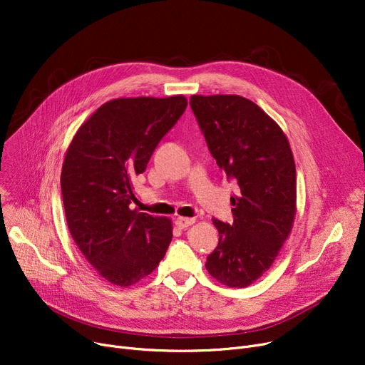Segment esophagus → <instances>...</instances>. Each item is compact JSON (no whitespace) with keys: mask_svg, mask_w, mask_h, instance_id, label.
Segmentation results:
<instances>
[{"mask_svg":"<svg viewBox=\"0 0 365 365\" xmlns=\"http://www.w3.org/2000/svg\"><path fill=\"white\" fill-rule=\"evenodd\" d=\"M195 223V219H189V217H178L176 219V225L180 227V229H185L190 225Z\"/></svg>","mask_w":365,"mask_h":365,"instance_id":"esophagus-1","label":"esophagus"}]
</instances>
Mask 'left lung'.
I'll return each mask as SVG.
<instances>
[{
    "instance_id": "8db88e82",
    "label": "left lung",
    "mask_w": 365,
    "mask_h": 365,
    "mask_svg": "<svg viewBox=\"0 0 365 365\" xmlns=\"http://www.w3.org/2000/svg\"><path fill=\"white\" fill-rule=\"evenodd\" d=\"M210 153L235 179L234 222L213 219L219 244L207 257L208 274L227 287H247L275 262L296 215V165L279 125L255 102L235 94L189 101Z\"/></svg>"
}]
</instances>
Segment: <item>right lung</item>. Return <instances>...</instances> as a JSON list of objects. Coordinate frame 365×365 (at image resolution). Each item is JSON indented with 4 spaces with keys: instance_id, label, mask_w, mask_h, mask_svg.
<instances>
[{
    "instance_id": "obj_1",
    "label": "right lung",
    "mask_w": 365,
    "mask_h": 365,
    "mask_svg": "<svg viewBox=\"0 0 365 365\" xmlns=\"http://www.w3.org/2000/svg\"><path fill=\"white\" fill-rule=\"evenodd\" d=\"M187 105L185 96L121 98L102 105L73 136L61 186L69 232L98 274L118 287L136 284L165 256L167 217L131 210L133 179Z\"/></svg>"
}]
</instances>
